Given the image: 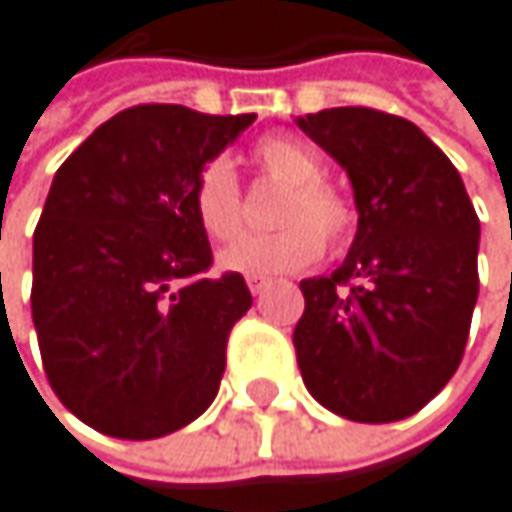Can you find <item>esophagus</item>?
Returning a JSON list of instances; mask_svg holds the SVG:
<instances>
[{"label":"esophagus","instance_id":"esophagus-1","mask_svg":"<svg viewBox=\"0 0 512 512\" xmlns=\"http://www.w3.org/2000/svg\"><path fill=\"white\" fill-rule=\"evenodd\" d=\"M270 288V279H264V276H248V291L258 297V294H264Z\"/></svg>","mask_w":512,"mask_h":512}]
</instances>
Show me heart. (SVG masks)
<instances>
[{
    "label": "heart",
    "mask_w": 512,
    "mask_h": 512,
    "mask_svg": "<svg viewBox=\"0 0 512 512\" xmlns=\"http://www.w3.org/2000/svg\"><path fill=\"white\" fill-rule=\"evenodd\" d=\"M251 161L288 191L276 206V230L245 233L218 251L221 270L242 276H282L315 264L324 254V236L333 251H342L357 233L354 203L324 182V158L303 140L267 137L254 143ZM191 212L200 230L221 242L242 224V197L233 167L212 158L194 179Z\"/></svg>",
    "instance_id": "heart-1"
}]
</instances>
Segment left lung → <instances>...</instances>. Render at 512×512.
I'll return each instance as SVG.
<instances>
[{"label": "left lung", "mask_w": 512, "mask_h": 512, "mask_svg": "<svg viewBox=\"0 0 512 512\" xmlns=\"http://www.w3.org/2000/svg\"><path fill=\"white\" fill-rule=\"evenodd\" d=\"M297 125L348 170L360 212L345 264L300 282L303 381L345 420H405L462 363L480 291V218L453 161L414 122L333 107Z\"/></svg>", "instance_id": "obj_1"}]
</instances>
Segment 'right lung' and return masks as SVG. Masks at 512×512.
I'll use <instances>...</instances> for the list:
<instances>
[{
	"label": "right lung",
	"mask_w": 512,
	"mask_h": 512,
	"mask_svg": "<svg viewBox=\"0 0 512 512\" xmlns=\"http://www.w3.org/2000/svg\"><path fill=\"white\" fill-rule=\"evenodd\" d=\"M251 122L137 104L53 176L32 239V321L53 393L101 435H170L218 393L251 294L239 273L206 276L191 188Z\"/></svg>",
	"instance_id": "add662e5"
}]
</instances>
